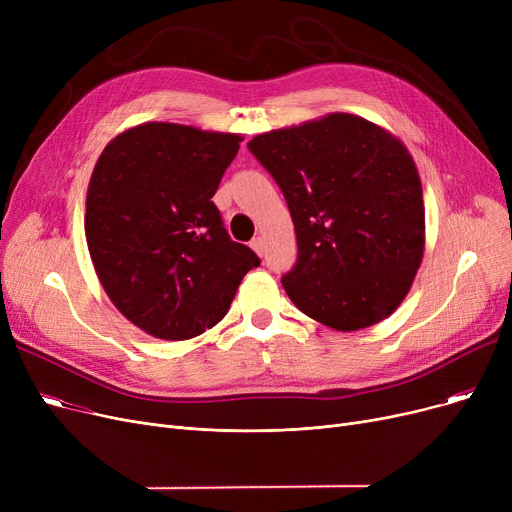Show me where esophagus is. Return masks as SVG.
<instances>
[{
  "instance_id": "34e87169",
  "label": "esophagus",
  "mask_w": 512,
  "mask_h": 512,
  "mask_svg": "<svg viewBox=\"0 0 512 512\" xmlns=\"http://www.w3.org/2000/svg\"><path fill=\"white\" fill-rule=\"evenodd\" d=\"M251 247H253V251L261 257V255H263V251H265V242H263V238H261V236L253 238V240H251Z\"/></svg>"
}]
</instances>
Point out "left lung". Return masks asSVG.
<instances>
[{
  "label": "left lung",
  "mask_w": 512,
  "mask_h": 512,
  "mask_svg": "<svg viewBox=\"0 0 512 512\" xmlns=\"http://www.w3.org/2000/svg\"><path fill=\"white\" fill-rule=\"evenodd\" d=\"M249 151L278 182L297 232V263L282 276L290 301L340 332L388 317L423 257L421 180L405 145L332 114L259 134Z\"/></svg>",
  "instance_id": "left-lung-1"
}]
</instances>
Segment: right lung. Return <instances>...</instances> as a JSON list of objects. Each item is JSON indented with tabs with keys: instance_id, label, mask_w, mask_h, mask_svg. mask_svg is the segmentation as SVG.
<instances>
[{
	"instance_id": "1",
	"label": "right lung",
	"mask_w": 512,
	"mask_h": 512,
	"mask_svg": "<svg viewBox=\"0 0 512 512\" xmlns=\"http://www.w3.org/2000/svg\"><path fill=\"white\" fill-rule=\"evenodd\" d=\"M238 143V134L149 122L118 134L93 170L85 234L95 272L118 311L155 338L213 328L261 263L211 201Z\"/></svg>"
}]
</instances>
